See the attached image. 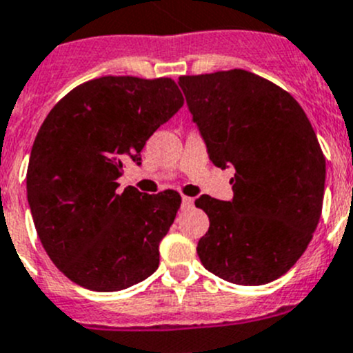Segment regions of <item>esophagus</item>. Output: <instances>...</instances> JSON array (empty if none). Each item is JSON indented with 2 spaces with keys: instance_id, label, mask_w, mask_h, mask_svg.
<instances>
[{
  "instance_id": "1",
  "label": "esophagus",
  "mask_w": 353,
  "mask_h": 353,
  "mask_svg": "<svg viewBox=\"0 0 353 353\" xmlns=\"http://www.w3.org/2000/svg\"><path fill=\"white\" fill-rule=\"evenodd\" d=\"M193 198H190V196H183V201H181V207L183 208H190V207H193Z\"/></svg>"
}]
</instances>
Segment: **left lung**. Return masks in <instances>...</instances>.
Listing matches in <instances>:
<instances>
[{"label": "left lung", "instance_id": "1", "mask_svg": "<svg viewBox=\"0 0 353 353\" xmlns=\"http://www.w3.org/2000/svg\"><path fill=\"white\" fill-rule=\"evenodd\" d=\"M179 85L208 159L234 167L232 200L201 194L210 228L196 252L207 271L259 286L288 272L321 219L326 160L295 98L252 72L183 75Z\"/></svg>", "mask_w": 353, "mask_h": 353}]
</instances>
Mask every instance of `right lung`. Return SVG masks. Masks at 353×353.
<instances>
[{"label":"right lung","instance_id":"add662e5","mask_svg":"<svg viewBox=\"0 0 353 353\" xmlns=\"http://www.w3.org/2000/svg\"><path fill=\"white\" fill-rule=\"evenodd\" d=\"M172 79L100 77L77 85L44 119L27 169L37 236L70 281L119 292L159 269L176 219V191L119 193L125 162L141 163L150 136L183 107Z\"/></svg>","mask_w":353,"mask_h":353}]
</instances>
